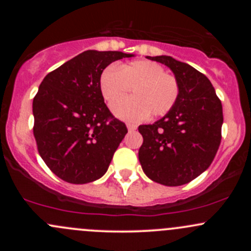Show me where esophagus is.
<instances>
[{
	"label": "esophagus",
	"instance_id": "1",
	"mask_svg": "<svg viewBox=\"0 0 251 251\" xmlns=\"http://www.w3.org/2000/svg\"><path fill=\"white\" fill-rule=\"evenodd\" d=\"M126 126H127L128 131H133V130H136V128H137V125H135V124H131V123L126 124Z\"/></svg>",
	"mask_w": 251,
	"mask_h": 251
}]
</instances>
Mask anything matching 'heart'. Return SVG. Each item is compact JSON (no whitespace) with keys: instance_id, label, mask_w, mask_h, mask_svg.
<instances>
[{"instance_id":"obj_1","label":"heart","mask_w":251,"mask_h":251,"mask_svg":"<svg viewBox=\"0 0 251 251\" xmlns=\"http://www.w3.org/2000/svg\"><path fill=\"white\" fill-rule=\"evenodd\" d=\"M133 88L134 97L121 102ZM103 98L114 105V113L126 120H141L151 114L154 118L171 111L179 97V82L160 64L151 60H135L119 68L107 67L100 77Z\"/></svg>"}]
</instances>
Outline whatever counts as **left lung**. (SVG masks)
<instances>
[{
  "instance_id": "1",
  "label": "left lung",
  "mask_w": 251,
  "mask_h": 251,
  "mask_svg": "<svg viewBox=\"0 0 251 251\" xmlns=\"http://www.w3.org/2000/svg\"><path fill=\"white\" fill-rule=\"evenodd\" d=\"M163 63L179 82V97L163 119L141 125L138 159L144 174L164 186H182L203 174L221 143L222 104L210 80L169 55L147 57Z\"/></svg>"
}]
</instances>
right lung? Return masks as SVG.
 <instances>
[{"instance_id": "right-lung-1", "label": "right lung", "mask_w": 251, "mask_h": 251, "mask_svg": "<svg viewBox=\"0 0 251 251\" xmlns=\"http://www.w3.org/2000/svg\"><path fill=\"white\" fill-rule=\"evenodd\" d=\"M132 57L118 50H85L48 73L32 102L34 137L50 170L63 181L82 184L107 173L127 133L104 103L103 70Z\"/></svg>"}]
</instances>
